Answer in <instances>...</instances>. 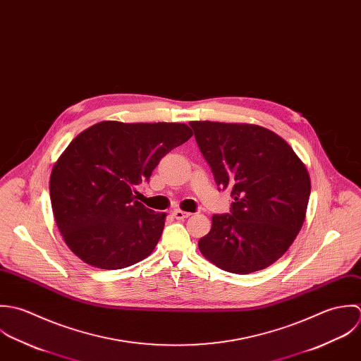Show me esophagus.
Returning a JSON list of instances; mask_svg holds the SVG:
<instances>
[{
    "instance_id": "esophagus-1",
    "label": "esophagus",
    "mask_w": 361,
    "mask_h": 361,
    "mask_svg": "<svg viewBox=\"0 0 361 361\" xmlns=\"http://www.w3.org/2000/svg\"><path fill=\"white\" fill-rule=\"evenodd\" d=\"M171 214H173V216L176 217V219H178V220H183V219H187V217L191 216V214L184 212V211H181V209H174Z\"/></svg>"
}]
</instances>
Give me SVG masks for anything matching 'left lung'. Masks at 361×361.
Returning a JSON list of instances; mask_svg holds the SVG:
<instances>
[{"label": "left lung", "instance_id": "left-lung-1", "mask_svg": "<svg viewBox=\"0 0 361 361\" xmlns=\"http://www.w3.org/2000/svg\"><path fill=\"white\" fill-rule=\"evenodd\" d=\"M217 185L230 190V215H214L198 241L217 268L247 275L268 268L302 227L311 180L305 164L274 131L255 124L191 121Z\"/></svg>", "mask_w": 361, "mask_h": 361}]
</instances>
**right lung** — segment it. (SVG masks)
<instances>
[{"instance_id":"right-lung-1","label":"right lung","mask_w":361,"mask_h":361,"mask_svg":"<svg viewBox=\"0 0 361 361\" xmlns=\"http://www.w3.org/2000/svg\"><path fill=\"white\" fill-rule=\"evenodd\" d=\"M191 137L181 123L102 121L73 138L53 166L50 200L57 227L78 258L113 271L152 254L166 214L138 202L137 185Z\"/></svg>"}]
</instances>
